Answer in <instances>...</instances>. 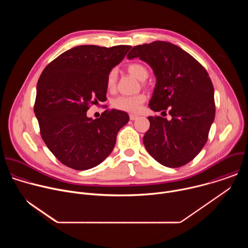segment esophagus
<instances>
[{"instance_id": "1", "label": "esophagus", "mask_w": 248, "mask_h": 248, "mask_svg": "<svg viewBox=\"0 0 248 248\" xmlns=\"http://www.w3.org/2000/svg\"><path fill=\"white\" fill-rule=\"evenodd\" d=\"M137 118H138L137 115H129V119H130L131 121H134V120H136Z\"/></svg>"}]
</instances>
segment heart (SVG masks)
I'll return each instance as SVG.
<instances>
[{
  "instance_id": "b5f03b06",
  "label": "heart",
  "mask_w": 248,
  "mask_h": 248,
  "mask_svg": "<svg viewBox=\"0 0 248 248\" xmlns=\"http://www.w3.org/2000/svg\"><path fill=\"white\" fill-rule=\"evenodd\" d=\"M127 70L130 75L135 77L137 79L143 81L148 78V69L147 67L139 62H132L127 65ZM118 74L116 69H112L107 77L106 80V86L109 91H114L117 85ZM145 101V95L137 94L133 96H118L112 100L113 107L124 112L135 113L137 112L141 105Z\"/></svg>"
}]
</instances>
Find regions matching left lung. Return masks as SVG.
I'll use <instances>...</instances> for the list:
<instances>
[{
  "label": "left lung",
  "instance_id": "left-lung-1",
  "mask_svg": "<svg viewBox=\"0 0 248 248\" xmlns=\"http://www.w3.org/2000/svg\"><path fill=\"white\" fill-rule=\"evenodd\" d=\"M147 62L156 77L149 107L170 120L148 117L143 143L161 165L182 167L193 160L207 142L215 119L214 87L206 69L179 46L154 41L131 49L127 59Z\"/></svg>",
  "mask_w": 248,
  "mask_h": 248
}]
</instances>
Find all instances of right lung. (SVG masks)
Here are the masks:
<instances>
[{"label": "right lung", "mask_w": 248, "mask_h": 248, "mask_svg": "<svg viewBox=\"0 0 248 248\" xmlns=\"http://www.w3.org/2000/svg\"><path fill=\"white\" fill-rule=\"evenodd\" d=\"M130 48L78 46L56 58L41 74L34 113L45 144L66 167L84 170L101 164L128 123L127 113L120 110L105 111L95 120L86 112L90 105L107 99V77Z\"/></svg>", "instance_id": "1"}]
</instances>
